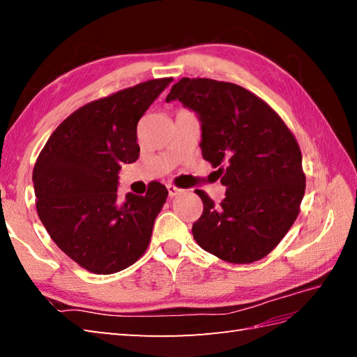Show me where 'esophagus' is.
<instances>
[{"mask_svg":"<svg viewBox=\"0 0 357 357\" xmlns=\"http://www.w3.org/2000/svg\"><path fill=\"white\" fill-rule=\"evenodd\" d=\"M167 190H169V196H170V198H174V196H178V195H181V193L184 192L183 188H178V187H174V185H172V184L167 185Z\"/></svg>","mask_w":357,"mask_h":357,"instance_id":"esophagus-1","label":"esophagus"}]
</instances>
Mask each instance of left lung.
<instances>
[{
  "label": "left lung",
  "instance_id": "obj_1",
  "mask_svg": "<svg viewBox=\"0 0 357 357\" xmlns=\"http://www.w3.org/2000/svg\"><path fill=\"white\" fill-rule=\"evenodd\" d=\"M199 118L202 158L227 187L219 206L202 190L193 238L231 264L262 259L290 230L305 193L302 155L293 133L247 89L208 78H183L165 98Z\"/></svg>",
  "mask_w": 357,
  "mask_h": 357
}]
</instances>
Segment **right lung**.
I'll return each mask as SVG.
<instances>
[{"instance_id": "obj_1", "label": "right lung", "mask_w": 357, "mask_h": 357, "mask_svg": "<svg viewBox=\"0 0 357 357\" xmlns=\"http://www.w3.org/2000/svg\"><path fill=\"white\" fill-rule=\"evenodd\" d=\"M173 78L150 79L82 105L50 135L33 169L36 211L53 242L96 275L130 267L146 253L165 185L118 202V173L139 158L136 127Z\"/></svg>"}]
</instances>
